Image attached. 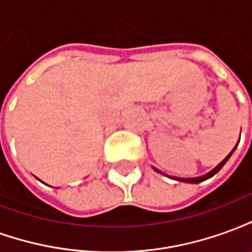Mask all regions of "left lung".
Returning a JSON list of instances; mask_svg holds the SVG:
<instances>
[{
  "label": "left lung",
  "mask_w": 252,
  "mask_h": 252,
  "mask_svg": "<svg viewBox=\"0 0 252 252\" xmlns=\"http://www.w3.org/2000/svg\"><path fill=\"white\" fill-rule=\"evenodd\" d=\"M238 144H239V142L236 143V146H235V147H233L232 151H231V153L228 154L227 157H225V159H222L221 162H220V163L217 164V166H216V167H215V169L211 170V171H209V173H206L205 175H200V177H194V178H178V177H170V175L164 174V173H162V171H160V170L155 169V167H154V170H155V171H157V173H160V174L167 175V177H169V178H173V180H175V181H180V182H186V184H200V182H204V181H206V180H209V178H212V177H213V175L217 174V173H219V171H220V170L222 169V166H224V164L227 163V162H228V159L231 158V155H232V154H233V151H235V150H236V147H238Z\"/></svg>",
  "instance_id": "obj_1"
}]
</instances>
